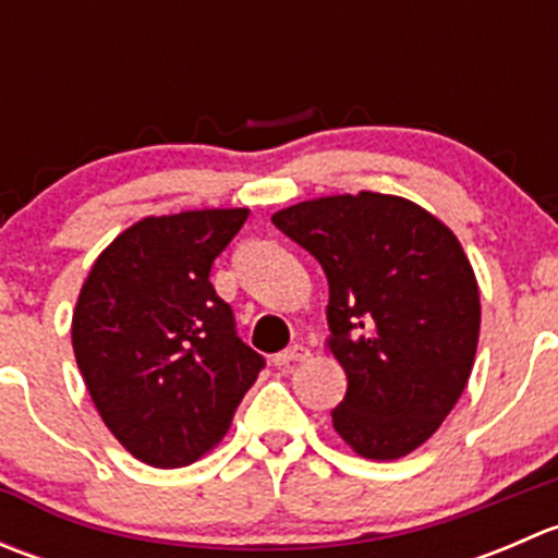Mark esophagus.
Returning a JSON list of instances; mask_svg holds the SVG:
<instances>
[{
	"label": "esophagus",
	"instance_id": "obj_1",
	"mask_svg": "<svg viewBox=\"0 0 558 558\" xmlns=\"http://www.w3.org/2000/svg\"><path fill=\"white\" fill-rule=\"evenodd\" d=\"M305 359H311V348H307V345H291V348H286V351L275 353L272 362L278 364V367H286V364L305 362Z\"/></svg>",
	"mask_w": 558,
	"mask_h": 558
}]
</instances>
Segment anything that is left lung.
Masks as SVG:
<instances>
[{
  "label": "left lung",
  "mask_w": 558,
  "mask_h": 558,
  "mask_svg": "<svg viewBox=\"0 0 558 558\" xmlns=\"http://www.w3.org/2000/svg\"><path fill=\"white\" fill-rule=\"evenodd\" d=\"M272 223L329 280L326 348L348 375L335 432L364 459L413 453L475 364L481 294L459 238L415 202L375 191L296 202Z\"/></svg>",
  "instance_id": "1"
}]
</instances>
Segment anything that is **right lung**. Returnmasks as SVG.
Returning a JSON list of instances; mask_svg holds the SVG:
<instances>
[{"label":"right lung","instance_id":"1","mask_svg":"<svg viewBox=\"0 0 558 558\" xmlns=\"http://www.w3.org/2000/svg\"><path fill=\"white\" fill-rule=\"evenodd\" d=\"M245 218L247 207L140 218L81 286L72 351L83 384L112 437L150 466L210 453L264 367L210 283Z\"/></svg>","mask_w":558,"mask_h":558}]
</instances>
